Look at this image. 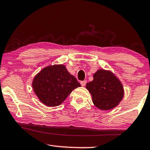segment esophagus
<instances>
[{
	"mask_svg": "<svg viewBox=\"0 0 150 150\" xmlns=\"http://www.w3.org/2000/svg\"><path fill=\"white\" fill-rule=\"evenodd\" d=\"M81 85L82 86H85L86 83H87V81H81Z\"/></svg>",
	"mask_w": 150,
	"mask_h": 150,
	"instance_id": "esophagus-1",
	"label": "esophagus"
}]
</instances>
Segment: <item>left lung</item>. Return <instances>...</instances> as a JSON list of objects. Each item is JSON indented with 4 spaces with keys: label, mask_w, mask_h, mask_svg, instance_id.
<instances>
[{
    "label": "left lung",
    "mask_w": 150,
    "mask_h": 150,
    "mask_svg": "<svg viewBox=\"0 0 150 150\" xmlns=\"http://www.w3.org/2000/svg\"><path fill=\"white\" fill-rule=\"evenodd\" d=\"M93 78V81L87 83L86 88L92 95L94 105L103 110L116 107L124 96L120 81L111 72L104 69L98 70Z\"/></svg>",
    "instance_id": "left-lung-1"
}]
</instances>
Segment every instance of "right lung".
<instances>
[{
	"mask_svg": "<svg viewBox=\"0 0 150 150\" xmlns=\"http://www.w3.org/2000/svg\"><path fill=\"white\" fill-rule=\"evenodd\" d=\"M32 87L42 103L47 106H56L81 85L64 65H55L48 66L38 73L33 80Z\"/></svg>",
	"mask_w": 150,
	"mask_h": 150,
	"instance_id": "right-lung-1",
	"label": "right lung"
}]
</instances>
